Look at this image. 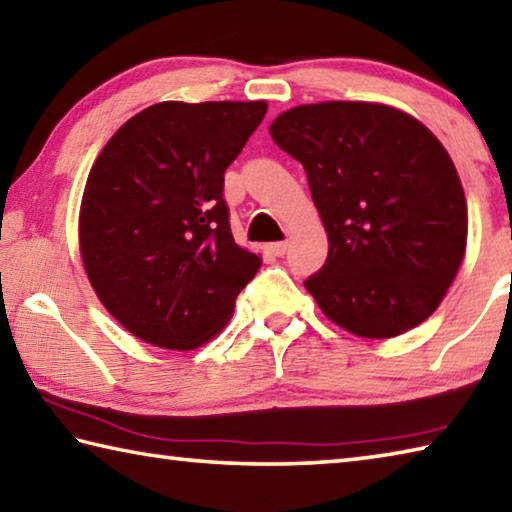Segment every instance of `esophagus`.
<instances>
[{"label":"esophagus","instance_id":"esophagus-1","mask_svg":"<svg viewBox=\"0 0 512 512\" xmlns=\"http://www.w3.org/2000/svg\"><path fill=\"white\" fill-rule=\"evenodd\" d=\"M268 253H271L273 257H282L286 253V241H275V244H268L266 246Z\"/></svg>","mask_w":512,"mask_h":512}]
</instances>
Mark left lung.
Returning a JSON list of instances; mask_svg holds the SVG:
<instances>
[{
	"instance_id": "8db88e82",
	"label": "left lung",
	"mask_w": 512,
	"mask_h": 512,
	"mask_svg": "<svg viewBox=\"0 0 512 512\" xmlns=\"http://www.w3.org/2000/svg\"><path fill=\"white\" fill-rule=\"evenodd\" d=\"M271 136L300 161L329 237L304 282L338 327L394 338L441 304L466 255L468 208L454 163L430 129L378 102L284 111Z\"/></svg>"
}]
</instances>
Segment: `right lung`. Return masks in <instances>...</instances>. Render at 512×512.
Segmentation results:
<instances>
[{
  "mask_svg": "<svg viewBox=\"0 0 512 512\" xmlns=\"http://www.w3.org/2000/svg\"><path fill=\"white\" fill-rule=\"evenodd\" d=\"M266 102H159L100 152L82 194L80 255L100 302L163 349H197L226 327L262 259L235 244L224 172Z\"/></svg>",
  "mask_w": 512,
  "mask_h": 512,
  "instance_id": "obj_1",
  "label": "right lung"
}]
</instances>
